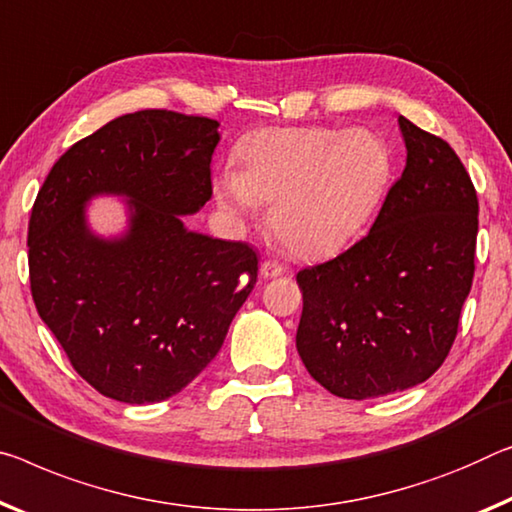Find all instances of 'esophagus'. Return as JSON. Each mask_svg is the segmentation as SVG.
Returning <instances> with one entry per match:
<instances>
[{"instance_id": "obj_1", "label": "esophagus", "mask_w": 512, "mask_h": 512, "mask_svg": "<svg viewBox=\"0 0 512 512\" xmlns=\"http://www.w3.org/2000/svg\"><path fill=\"white\" fill-rule=\"evenodd\" d=\"M259 273H262L264 278H278V275L285 273V266L273 262V259H264L262 266H259Z\"/></svg>"}]
</instances>
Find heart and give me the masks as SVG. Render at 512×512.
Masks as SVG:
<instances>
[{"label":"heart","mask_w":512,"mask_h":512,"mask_svg":"<svg viewBox=\"0 0 512 512\" xmlns=\"http://www.w3.org/2000/svg\"><path fill=\"white\" fill-rule=\"evenodd\" d=\"M394 180V154L373 129L269 127L237 148L214 196L227 214L271 205L269 230L305 259L328 257L367 230Z\"/></svg>","instance_id":"b5f03b06"}]
</instances>
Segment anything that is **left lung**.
Wrapping results in <instances>:
<instances>
[{"instance_id": "left-lung-1", "label": "left lung", "mask_w": 512, "mask_h": 512, "mask_svg": "<svg viewBox=\"0 0 512 512\" xmlns=\"http://www.w3.org/2000/svg\"><path fill=\"white\" fill-rule=\"evenodd\" d=\"M399 127L408 159L367 237L296 275L298 355L342 399H376L431 378L472 289L474 184L440 136L403 116Z\"/></svg>"}]
</instances>
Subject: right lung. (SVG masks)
I'll return each mask as SVG.
<instances>
[{"instance_id":"obj_1","label":"right lung","mask_w":512,"mask_h":512,"mask_svg":"<svg viewBox=\"0 0 512 512\" xmlns=\"http://www.w3.org/2000/svg\"><path fill=\"white\" fill-rule=\"evenodd\" d=\"M218 123L166 109L111 120L52 166L29 218L36 310L88 385L123 403H157L221 351L257 282L248 243L186 230L212 198ZM123 195L130 223L104 240L85 202Z\"/></svg>"}]
</instances>
